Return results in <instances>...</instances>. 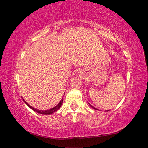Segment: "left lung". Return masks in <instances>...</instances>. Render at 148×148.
<instances>
[{"instance_id": "1", "label": "left lung", "mask_w": 148, "mask_h": 148, "mask_svg": "<svg viewBox=\"0 0 148 148\" xmlns=\"http://www.w3.org/2000/svg\"><path fill=\"white\" fill-rule=\"evenodd\" d=\"M90 106H91V107H92V108H93V109H96V110H98V109H96V108H95V107H93V106H92V105H89Z\"/></svg>"}]
</instances>
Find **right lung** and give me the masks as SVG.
Listing matches in <instances>:
<instances>
[{
    "label": "right lung",
    "mask_w": 148,
    "mask_h": 148,
    "mask_svg": "<svg viewBox=\"0 0 148 148\" xmlns=\"http://www.w3.org/2000/svg\"><path fill=\"white\" fill-rule=\"evenodd\" d=\"M23 101L25 102V103L26 105H27V106H28L29 108H31V109H32L33 111H34V112H36V113H39V114H43V115H50V114H53L54 112H57V111L58 110V109L60 108L61 106H62V103H63V99H62V100H61V101H60V102H59L58 105L55 106V107H53V108H52V109H48V110H45V111L39 110V109H34V107H31V106L29 105L28 103H27V102H26L24 100H23Z\"/></svg>",
    "instance_id": "1"
}]
</instances>
